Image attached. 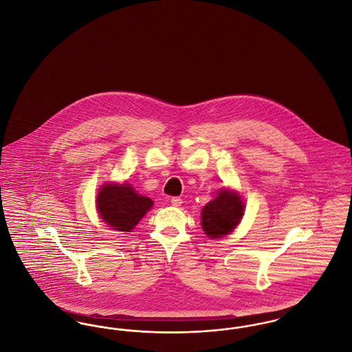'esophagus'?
<instances>
[{"instance_id": "obj_1", "label": "esophagus", "mask_w": 352, "mask_h": 352, "mask_svg": "<svg viewBox=\"0 0 352 352\" xmlns=\"http://www.w3.org/2000/svg\"><path fill=\"white\" fill-rule=\"evenodd\" d=\"M170 201H171V204H173L174 207H179V206L182 204V199H181L179 197H174V198L170 199Z\"/></svg>"}]
</instances>
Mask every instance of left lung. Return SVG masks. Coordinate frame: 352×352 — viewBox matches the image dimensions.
<instances>
[{
    "label": "left lung",
    "instance_id": "8db88e82",
    "mask_svg": "<svg viewBox=\"0 0 352 352\" xmlns=\"http://www.w3.org/2000/svg\"><path fill=\"white\" fill-rule=\"evenodd\" d=\"M244 215V201L232 190L223 187L215 199L201 210V228L210 239L230 234Z\"/></svg>",
    "mask_w": 352,
    "mask_h": 352
}]
</instances>
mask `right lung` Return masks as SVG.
Returning <instances> with one entry per match:
<instances>
[{"instance_id": "add662e5", "label": "right lung", "mask_w": 352, "mask_h": 352, "mask_svg": "<svg viewBox=\"0 0 352 352\" xmlns=\"http://www.w3.org/2000/svg\"><path fill=\"white\" fill-rule=\"evenodd\" d=\"M151 207V198L137 194L128 182L102 184L96 197L100 218L120 232H131Z\"/></svg>"}]
</instances>
